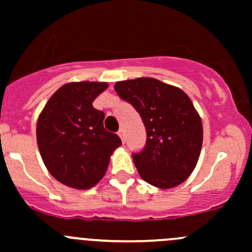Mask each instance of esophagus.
<instances>
[{"label": "esophagus", "instance_id": "1", "mask_svg": "<svg viewBox=\"0 0 252 252\" xmlns=\"http://www.w3.org/2000/svg\"><path fill=\"white\" fill-rule=\"evenodd\" d=\"M118 135H119V137H121L122 142H123V143L126 142V133H124V129H119Z\"/></svg>", "mask_w": 252, "mask_h": 252}]
</instances>
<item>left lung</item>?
Listing matches in <instances>:
<instances>
[{"mask_svg":"<svg viewBox=\"0 0 252 252\" xmlns=\"http://www.w3.org/2000/svg\"><path fill=\"white\" fill-rule=\"evenodd\" d=\"M115 92L140 114L147 144L133 155L140 178L171 189L190 176L203 145V123L184 91L150 77L117 82Z\"/></svg>","mask_w":252,"mask_h":252,"instance_id":"1","label":"left lung"}]
</instances>
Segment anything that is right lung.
Masks as SVG:
<instances>
[{
  "label": "right lung",
  "instance_id": "right-lung-1",
  "mask_svg": "<svg viewBox=\"0 0 252 252\" xmlns=\"http://www.w3.org/2000/svg\"><path fill=\"white\" fill-rule=\"evenodd\" d=\"M105 82H70L55 92L37 121V144L47 170L77 190L99 183L121 138L104 129V113L92 103Z\"/></svg>",
  "mask_w": 252,
  "mask_h": 252
}]
</instances>
